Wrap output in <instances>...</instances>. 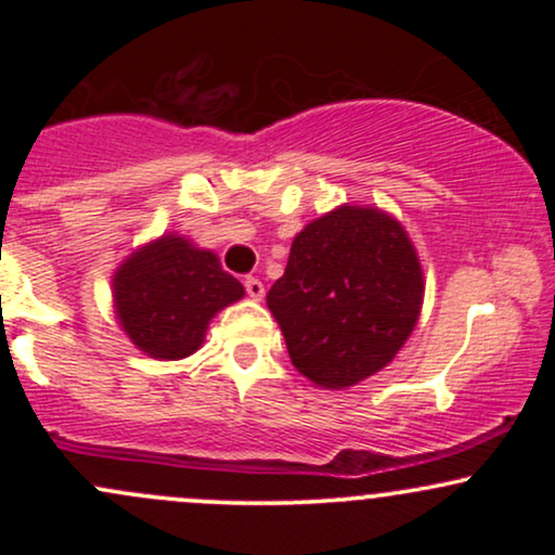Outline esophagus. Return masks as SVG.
I'll use <instances>...</instances> for the list:
<instances>
[{
	"label": "esophagus",
	"instance_id": "obj_1",
	"mask_svg": "<svg viewBox=\"0 0 555 555\" xmlns=\"http://www.w3.org/2000/svg\"><path fill=\"white\" fill-rule=\"evenodd\" d=\"M245 289H247V297H250V299H263V295H266L263 282H260V279H256V276L245 279Z\"/></svg>",
	"mask_w": 555,
	"mask_h": 555
}]
</instances>
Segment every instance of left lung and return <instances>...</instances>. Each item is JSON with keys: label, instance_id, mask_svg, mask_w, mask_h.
<instances>
[{"label": "left lung", "instance_id": "left-lung-1", "mask_svg": "<svg viewBox=\"0 0 555 555\" xmlns=\"http://www.w3.org/2000/svg\"><path fill=\"white\" fill-rule=\"evenodd\" d=\"M423 297V263L397 216L341 203L292 240L266 305L292 365L315 386L341 391L397 358Z\"/></svg>", "mask_w": 555, "mask_h": 555}]
</instances>
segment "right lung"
<instances>
[{
  "mask_svg": "<svg viewBox=\"0 0 555 555\" xmlns=\"http://www.w3.org/2000/svg\"><path fill=\"white\" fill-rule=\"evenodd\" d=\"M245 297L214 250L177 232L135 247L112 276L119 328L154 360H184L206 341L216 313Z\"/></svg>",
  "mask_w": 555,
  "mask_h": 555,
  "instance_id": "right-lung-1",
  "label": "right lung"
}]
</instances>
